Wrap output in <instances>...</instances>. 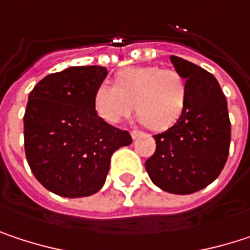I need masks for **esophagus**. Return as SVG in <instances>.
<instances>
[{
	"instance_id": "obj_1",
	"label": "esophagus",
	"mask_w": 250,
	"mask_h": 250,
	"mask_svg": "<svg viewBox=\"0 0 250 250\" xmlns=\"http://www.w3.org/2000/svg\"><path fill=\"white\" fill-rule=\"evenodd\" d=\"M142 136H145V133L140 131V130H133V131H131V137H133V139H137V137H142Z\"/></svg>"
}]
</instances>
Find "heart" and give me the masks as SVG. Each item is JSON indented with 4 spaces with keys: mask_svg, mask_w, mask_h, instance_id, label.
<instances>
[{
    "mask_svg": "<svg viewBox=\"0 0 250 250\" xmlns=\"http://www.w3.org/2000/svg\"><path fill=\"white\" fill-rule=\"evenodd\" d=\"M187 100L184 76L172 68L133 66L117 75V85L104 81L95 91V108L108 123L116 125L134 110L140 122L164 130L181 116Z\"/></svg>",
    "mask_w": 250,
    "mask_h": 250,
    "instance_id": "obj_1",
    "label": "heart"
}]
</instances>
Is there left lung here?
<instances>
[{"label": "left lung", "mask_w": 250, "mask_h": 250, "mask_svg": "<svg viewBox=\"0 0 250 250\" xmlns=\"http://www.w3.org/2000/svg\"><path fill=\"white\" fill-rule=\"evenodd\" d=\"M171 62L187 79L185 107L172 127L153 136L156 149L145 167L161 189L185 195L206 188L223 171L231 127L217 79L178 56Z\"/></svg>", "instance_id": "left-lung-1"}]
</instances>
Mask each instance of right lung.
<instances>
[{"mask_svg":"<svg viewBox=\"0 0 250 250\" xmlns=\"http://www.w3.org/2000/svg\"><path fill=\"white\" fill-rule=\"evenodd\" d=\"M103 66H72L43 78L24 113V150L36 179L49 191L79 198L101 189L111 155L131 143L127 130L101 119L95 91Z\"/></svg>","mask_w":250,"mask_h":250,"instance_id":"obj_1","label":"right lung"}]
</instances>
